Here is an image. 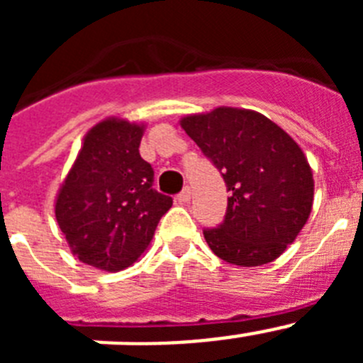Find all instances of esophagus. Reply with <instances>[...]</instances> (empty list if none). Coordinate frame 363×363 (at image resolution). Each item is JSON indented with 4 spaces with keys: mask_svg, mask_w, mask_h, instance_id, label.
Returning a JSON list of instances; mask_svg holds the SVG:
<instances>
[{
    "mask_svg": "<svg viewBox=\"0 0 363 363\" xmlns=\"http://www.w3.org/2000/svg\"><path fill=\"white\" fill-rule=\"evenodd\" d=\"M176 200H178L179 203H189V201H191V189L185 187L184 191L179 192L178 196H176Z\"/></svg>",
    "mask_w": 363,
    "mask_h": 363,
    "instance_id": "1",
    "label": "esophagus"
}]
</instances>
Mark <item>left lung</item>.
<instances>
[{"label":"left lung","mask_w":363,"mask_h":363,"mask_svg":"<svg viewBox=\"0 0 363 363\" xmlns=\"http://www.w3.org/2000/svg\"><path fill=\"white\" fill-rule=\"evenodd\" d=\"M179 125L221 171L230 194L223 223L203 230L211 251L240 267L284 255L313 209V169L301 147L249 108L216 107L187 114Z\"/></svg>","instance_id":"left-lung-1"}]
</instances>
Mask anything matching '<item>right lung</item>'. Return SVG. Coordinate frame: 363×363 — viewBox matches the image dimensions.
<instances>
[{
	"mask_svg": "<svg viewBox=\"0 0 363 363\" xmlns=\"http://www.w3.org/2000/svg\"><path fill=\"white\" fill-rule=\"evenodd\" d=\"M143 133V121H98L56 194L54 214L70 252L99 271L130 267L172 205L152 189V167L140 156Z\"/></svg>",
	"mask_w": 363,
	"mask_h": 363,
	"instance_id": "obj_1",
	"label": "right lung"
}]
</instances>
